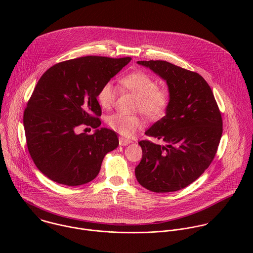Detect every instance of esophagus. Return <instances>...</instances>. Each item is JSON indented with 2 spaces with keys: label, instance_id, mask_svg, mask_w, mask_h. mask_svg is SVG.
<instances>
[{
  "label": "esophagus",
  "instance_id": "esophagus-1",
  "mask_svg": "<svg viewBox=\"0 0 253 253\" xmlns=\"http://www.w3.org/2000/svg\"><path fill=\"white\" fill-rule=\"evenodd\" d=\"M130 143H132V141L129 140V139H126V138H123V137L119 138L120 146H126V145H128V144H130Z\"/></svg>",
  "mask_w": 253,
  "mask_h": 253
}]
</instances>
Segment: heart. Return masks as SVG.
Returning a JSON list of instances; mask_svg holds the SVG:
<instances>
[{
	"mask_svg": "<svg viewBox=\"0 0 253 253\" xmlns=\"http://www.w3.org/2000/svg\"><path fill=\"white\" fill-rule=\"evenodd\" d=\"M122 85L134 93L139 101L137 109L151 119L161 118L170 105V94L164 88H157L156 81L143 72H135L122 79ZM117 91L112 82L105 83L98 92V102L104 109H110L116 99ZM111 129L125 137H132L142 128L143 121L133 115L116 112L107 119Z\"/></svg>",
	"mask_w": 253,
	"mask_h": 253,
	"instance_id": "b5f03b06",
	"label": "heart"
}]
</instances>
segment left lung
Wrapping results in <instances>:
<instances>
[{"mask_svg": "<svg viewBox=\"0 0 253 253\" xmlns=\"http://www.w3.org/2000/svg\"><path fill=\"white\" fill-rule=\"evenodd\" d=\"M166 81L170 105L165 116L139 142L142 159L135 168L141 186L165 193L185 188L212 162L222 136V118L207 82L195 72L166 61H138Z\"/></svg>", "mask_w": 253, "mask_h": 253, "instance_id": "1", "label": "left lung"}]
</instances>
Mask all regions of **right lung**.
I'll return each mask as SVG.
<instances>
[{
  "instance_id": "add662e5",
  "label": "right lung",
  "mask_w": 253,
  "mask_h": 253,
  "mask_svg": "<svg viewBox=\"0 0 253 253\" xmlns=\"http://www.w3.org/2000/svg\"><path fill=\"white\" fill-rule=\"evenodd\" d=\"M130 61L77 58L54 65L38 81L24 113V128L35 165L54 182L79 186L92 181L105 155L119 145L114 131L98 128L102 110L97 96ZM82 124L95 132L77 133Z\"/></svg>"
}]
</instances>
